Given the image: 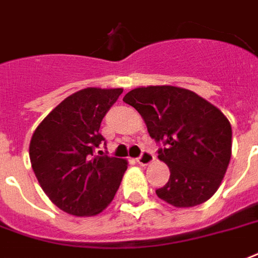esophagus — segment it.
<instances>
[{"mask_svg": "<svg viewBox=\"0 0 258 258\" xmlns=\"http://www.w3.org/2000/svg\"><path fill=\"white\" fill-rule=\"evenodd\" d=\"M155 156L148 151H143V154H141L140 158H137V163L140 164V166H148L154 162Z\"/></svg>", "mask_w": 258, "mask_h": 258, "instance_id": "34e87169", "label": "esophagus"}]
</instances>
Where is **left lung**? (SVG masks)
I'll use <instances>...</instances> for the list:
<instances>
[{
	"label": "left lung",
	"mask_w": 258,
	"mask_h": 258,
	"mask_svg": "<svg viewBox=\"0 0 258 258\" xmlns=\"http://www.w3.org/2000/svg\"><path fill=\"white\" fill-rule=\"evenodd\" d=\"M123 102L140 113L150 136L166 145L158 158L170 168V179L156 190L159 199L177 208L210 200L231 158L227 117L200 95L174 85L139 87Z\"/></svg>",
	"instance_id": "obj_1"
}]
</instances>
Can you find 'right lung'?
I'll return each instance as SVG.
<instances>
[{
  "mask_svg": "<svg viewBox=\"0 0 258 258\" xmlns=\"http://www.w3.org/2000/svg\"><path fill=\"white\" fill-rule=\"evenodd\" d=\"M122 88L88 87L63 99L35 129L31 166L43 191L61 211L95 216L113 201L127 160L94 156L104 140L100 122Z\"/></svg>",
  "mask_w": 258,
  "mask_h": 258,
  "instance_id": "obj_1",
  "label": "right lung"
}]
</instances>
